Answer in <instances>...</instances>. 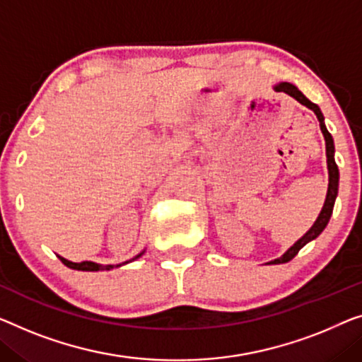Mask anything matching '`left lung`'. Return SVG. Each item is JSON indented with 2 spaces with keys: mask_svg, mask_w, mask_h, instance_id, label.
<instances>
[{
  "mask_svg": "<svg viewBox=\"0 0 362 362\" xmlns=\"http://www.w3.org/2000/svg\"><path fill=\"white\" fill-rule=\"evenodd\" d=\"M273 89L276 90V93H284L293 97L299 102V104L305 105L307 109H310L312 112L315 113L317 118H319L320 122V129L323 133V138H325V151H327V169H328V190H327V198H325V203H323V208L319 214V218L315 219V223L312 224V228L307 230V233L300 237L299 240H296L293 245L289 247L288 250H286L281 257L276 258V260H272L269 262V265H279V263H288L289 260H293V258L298 255V252L302 249V247L309 244L314 239H317L322 234V230L327 228L328 221L332 218V213H333V206H335V199L338 197V182H339V172H338V165L335 163V143H333V138L330 132H328L327 127H325V117H323V113L320 110V107L314 104V102H310L307 97L300 93V90L296 88L294 84L291 83H278L273 86Z\"/></svg>",
  "mask_w": 362,
  "mask_h": 362,
  "instance_id": "8db88e82",
  "label": "left lung"
}]
</instances>
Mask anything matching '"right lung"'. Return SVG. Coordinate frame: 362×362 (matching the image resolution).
Returning <instances> with one entry per match:
<instances>
[{
	"mask_svg": "<svg viewBox=\"0 0 362 362\" xmlns=\"http://www.w3.org/2000/svg\"><path fill=\"white\" fill-rule=\"evenodd\" d=\"M144 252H146V249L139 252L136 257H133V258H132V260L123 262V263H118V265H100V263H95V262H81V263H74V262H69V260H66V258H63V257H60V255H58V258H60V260H62V262L64 263V265H66L68 268L79 269V272H104V269L118 268V267H122V265H127V263H129V262L138 260L139 257L144 255Z\"/></svg>",
	"mask_w": 362,
	"mask_h": 362,
	"instance_id": "obj_1",
	"label": "right lung"
}]
</instances>
